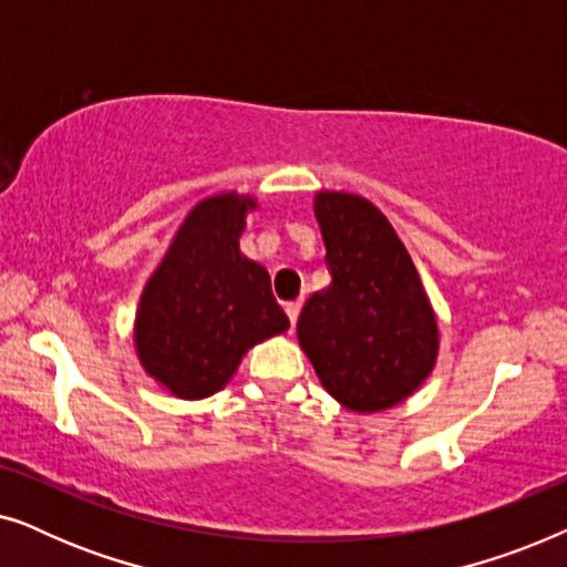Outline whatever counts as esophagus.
<instances>
[{
  "label": "esophagus",
  "instance_id": "esophagus-1",
  "mask_svg": "<svg viewBox=\"0 0 567 567\" xmlns=\"http://www.w3.org/2000/svg\"><path fill=\"white\" fill-rule=\"evenodd\" d=\"M299 312H301V301H289V305H286V315H289V320H291V328H297Z\"/></svg>",
  "mask_w": 567,
  "mask_h": 567
}]
</instances>
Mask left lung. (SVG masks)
Returning <instances> with one entry per match:
<instances>
[{
  "instance_id": "left-lung-1",
  "label": "left lung",
  "mask_w": 567,
  "mask_h": 567,
  "mask_svg": "<svg viewBox=\"0 0 567 567\" xmlns=\"http://www.w3.org/2000/svg\"><path fill=\"white\" fill-rule=\"evenodd\" d=\"M315 216L332 281L301 309L299 346L340 405L355 413L398 405L425 382L439 353L421 276L371 200L322 190Z\"/></svg>"
}]
</instances>
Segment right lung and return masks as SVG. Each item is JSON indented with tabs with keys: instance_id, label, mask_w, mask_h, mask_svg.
Masks as SVG:
<instances>
[{
	"instance_id": "obj_1",
	"label": "right lung",
	"mask_w": 567,
	"mask_h": 567,
	"mask_svg": "<svg viewBox=\"0 0 567 567\" xmlns=\"http://www.w3.org/2000/svg\"><path fill=\"white\" fill-rule=\"evenodd\" d=\"M250 208L237 193L200 200L138 301V361L175 398L219 392L255 343L289 328L268 270L239 252Z\"/></svg>"
}]
</instances>
